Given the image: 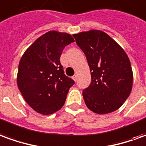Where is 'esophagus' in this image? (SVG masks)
<instances>
[{"label": "esophagus", "mask_w": 146, "mask_h": 146, "mask_svg": "<svg viewBox=\"0 0 146 146\" xmlns=\"http://www.w3.org/2000/svg\"><path fill=\"white\" fill-rule=\"evenodd\" d=\"M73 80L74 81H76V80H77V75H74V76H73Z\"/></svg>", "instance_id": "34e87169"}]
</instances>
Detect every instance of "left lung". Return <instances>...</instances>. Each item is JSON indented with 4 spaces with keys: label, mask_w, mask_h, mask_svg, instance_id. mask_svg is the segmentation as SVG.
<instances>
[{
    "label": "left lung",
    "mask_w": 146,
    "mask_h": 146,
    "mask_svg": "<svg viewBox=\"0 0 146 146\" xmlns=\"http://www.w3.org/2000/svg\"><path fill=\"white\" fill-rule=\"evenodd\" d=\"M85 54L92 83L83 91L87 107L97 114H107L122 106L131 94L133 72L127 54L102 30L73 34Z\"/></svg>",
    "instance_id": "8db88e82"
}]
</instances>
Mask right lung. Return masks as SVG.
Masks as SVG:
<instances>
[{"label": "right lung", "instance_id": "add662e5", "mask_svg": "<svg viewBox=\"0 0 146 146\" xmlns=\"http://www.w3.org/2000/svg\"><path fill=\"white\" fill-rule=\"evenodd\" d=\"M72 42L69 33L51 30L36 39L21 58L18 88L36 113L50 115L63 106L74 81L64 74L60 56Z\"/></svg>", "mask_w": 146, "mask_h": 146}]
</instances>
